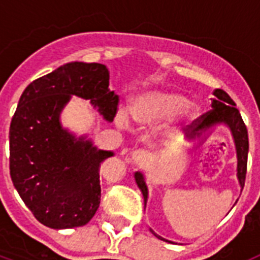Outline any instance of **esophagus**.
I'll use <instances>...</instances> for the list:
<instances>
[{"label": "esophagus", "mask_w": 260, "mask_h": 260, "mask_svg": "<svg viewBox=\"0 0 260 260\" xmlns=\"http://www.w3.org/2000/svg\"><path fill=\"white\" fill-rule=\"evenodd\" d=\"M150 157V153L144 150H137L132 153V158L134 160V162H137V164H143V162L148 161Z\"/></svg>", "instance_id": "obj_1"}]
</instances>
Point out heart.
Masks as SVG:
<instances>
[{
    "label": "heart",
    "instance_id": "b5f03b06",
    "mask_svg": "<svg viewBox=\"0 0 260 260\" xmlns=\"http://www.w3.org/2000/svg\"><path fill=\"white\" fill-rule=\"evenodd\" d=\"M133 116L138 122L144 125H155L168 118L177 116L174 128L181 130L194 121L198 116V110L189 105V99L174 89L160 88L143 93L135 102ZM127 113L122 110L118 114V122H127Z\"/></svg>",
    "mask_w": 260,
    "mask_h": 260
}]
</instances>
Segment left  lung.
<instances>
[{
  "label": "left lung",
  "mask_w": 260,
  "mask_h": 260,
  "mask_svg": "<svg viewBox=\"0 0 260 260\" xmlns=\"http://www.w3.org/2000/svg\"><path fill=\"white\" fill-rule=\"evenodd\" d=\"M212 100V109L208 110L207 113L202 114L199 118L192 121L194 128L190 134L186 135V139H197L201 138L203 133H206L210 128L215 127L216 125H225L228 126L232 133V137L234 139L236 144V151H237V178L240 182L241 189L245 186V178H246V169H247V153H249V135H247V128L245 122H243L242 117L240 114V110L236 108V103L231 99L228 93L222 91V89H215L213 91ZM135 182L138 187L141 189L142 194L144 198V208H146L147 198H148V189H147L144 176L141 172L135 173ZM158 240H165L160 237L152 229H150Z\"/></svg>",
  "instance_id": "obj_1"
}]
</instances>
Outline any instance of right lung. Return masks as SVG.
I'll return each mask as SVG.
<instances>
[{"label": "right lung", "instance_id": "right-lung-1", "mask_svg": "<svg viewBox=\"0 0 260 260\" xmlns=\"http://www.w3.org/2000/svg\"><path fill=\"white\" fill-rule=\"evenodd\" d=\"M71 95L91 100L112 122L118 96L102 63L70 62L34 80L23 91L10 123V176L20 198L48 228L83 226L100 204L99 169L112 151L62 127Z\"/></svg>", "mask_w": 260, "mask_h": 260}]
</instances>
